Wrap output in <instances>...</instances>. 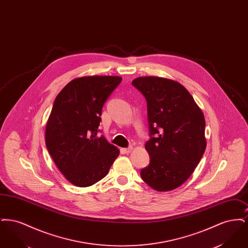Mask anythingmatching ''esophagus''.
I'll return each mask as SVG.
<instances>
[{
    "mask_svg": "<svg viewBox=\"0 0 248 248\" xmlns=\"http://www.w3.org/2000/svg\"><path fill=\"white\" fill-rule=\"evenodd\" d=\"M132 150H133V147H128V148L123 149V152H124V154H129V153L132 152Z\"/></svg>",
    "mask_w": 248,
    "mask_h": 248,
    "instance_id": "34e87169",
    "label": "esophagus"
}]
</instances>
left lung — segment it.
<instances>
[{"label": "left lung", "mask_w": 248, "mask_h": 248, "mask_svg": "<svg viewBox=\"0 0 248 248\" xmlns=\"http://www.w3.org/2000/svg\"><path fill=\"white\" fill-rule=\"evenodd\" d=\"M132 84L147 101L150 164L140 177L158 191L182 185L200 163L206 147L205 121L200 108L179 83L161 77H140Z\"/></svg>", "instance_id": "1"}]
</instances>
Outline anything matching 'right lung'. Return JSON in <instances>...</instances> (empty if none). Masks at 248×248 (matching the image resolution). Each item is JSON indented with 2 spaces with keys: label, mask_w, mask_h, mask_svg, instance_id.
Returning <instances> with one entry per match:
<instances>
[{
  "label": "right lung",
  "mask_w": 248,
  "mask_h": 248,
  "mask_svg": "<svg viewBox=\"0 0 248 248\" xmlns=\"http://www.w3.org/2000/svg\"><path fill=\"white\" fill-rule=\"evenodd\" d=\"M122 82L118 76L72 80L54 102L46 129V145L59 171L77 187L105 177L119 150L98 137L102 108Z\"/></svg>",
  "instance_id": "add662e5"
}]
</instances>
